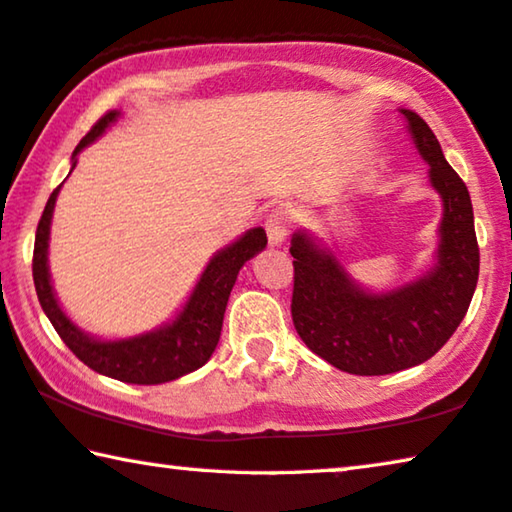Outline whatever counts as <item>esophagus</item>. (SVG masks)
Instances as JSON below:
<instances>
[{"label":"esophagus","mask_w":512,"mask_h":512,"mask_svg":"<svg viewBox=\"0 0 512 512\" xmlns=\"http://www.w3.org/2000/svg\"><path fill=\"white\" fill-rule=\"evenodd\" d=\"M291 227V212L287 207H275L271 209V214L266 216V234H269V243L271 246H282L289 234Z\"/></svg>","instance_id":"34e87169"}]
</instances>
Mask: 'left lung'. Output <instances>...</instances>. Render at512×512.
<instances>
[{"instance_id":"1","label":"left lung","mask_w":512,"mask_h":512,"mask_svg":"<svg viewBox=\"0 0 512 512\" xmlns=\"http://www.w3.org/2000/svg\"><path fill=\"white\" fill-rule=\"evenodd\" d=\"M399 111L428 164V182L442 200L433 264L401 287L371 291L346 271L321 237L310 230L291 234L296 332L312 353L355 376H385L433 358L465 319L478 282L467 186L444 159L424 118L410 109Z\"/></svg>"}]
</instances>
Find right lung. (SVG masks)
Instances as JSON below:
<instances>
[{
	"mask_svg": "<svg viewBox=\"0 0 512 512\" xmlns=\"http://www.w3.org/2000/svg\"><path fill=\"white\" fill-rule=\"evenodd\" d=\"M118 118L120 111H109L107 116L97 120L95 127L79 141L75 152H72L70 173L77 166V154L100 139ZM61 186H56L50 200H47L34 243L36 294L40 307H43L54 330L59 332V337L86 367L102 373V376L123 380V383L161 385L200 369L202 364L212 358L218 337H221L227 298H230V291L234 282H237L241 266L266 248L264 227H250L241 237L227 243L225 248L216 250L214 257L207 262L205 271L200 273L196 287L186 298L182 310L173 319L161 323L159 328L141 332V335L134 337L102 339L81 330L63 312L52 285L47 253H50L54 205L56 198H59Z\"/></svg>",
	"mask_w": 512,
	"mask_h": 512,
	"instance_id": "right-lung-1",
	"label": "right lung"
}]
</instances>
